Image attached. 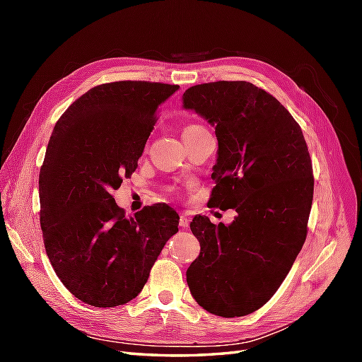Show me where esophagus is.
Instances as JSON below:
<instances>
[{
  "label": "esophagus",
  "instance_id": "34e87169",
  "mask_svg": "<svg viewBox=\"0 0 362 362\" xmlns=\"http://www.w3.org/2000/svg\"><path fill=\"white\" fill-rule=\"evenodd\" d=\"M179 226H180L182 228H187V227L189 226V216H188V214H185V213H182V214H180Z\"/></svg>",
  "mask_w": 362,
  "mask_h": 362
}]
</instances>
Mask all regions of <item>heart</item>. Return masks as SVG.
<instances>
[{
    "mask_svg": "<svg viewBox=\"0 0 362 362\" xmlns=\"http://www.w3.org/2000/svg\"><path fill=\"white\" fill-rule=\"evenodd\" d=\"M199 129H204V126H201V124H189V126H187L185 129H183V134L194 132V130H199ZM183 134H182V135H183Z\"/></svg>",
    "mask_w": 362,
    "mask_h": 362,
    "instance_id": "obj_1",
    "label": "heart"
}]
</instances>
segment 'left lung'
Masks as SVG:
<instances>
[{
	"instance_id": "1",
	"label": "left lung",
	"mask_w": 362,
	"mask_h": 362,
	"mask_svg": "<svg viewBox=\"0 0 362 362\" xmlns=\"http://www.w3.org/2000/svg\"><path fill=\"white\" fill-rule=\"evenodd\" d=\"M183 107L214 126L219 143L211 206L233 209L230 226L194 216L201 253L187 271L196 302L221 317H241L267 303L286 279L308 233L313 163L292 115L245 81L199 83Z\"/></svg>"
}]
</instances>
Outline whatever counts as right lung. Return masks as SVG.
<instances>
[{
    "label": "right lung",
    "instance_id": "obj_1",
    "mask_svg": "<svg viewBox=\"0 0 362 362\" xmlns=\"http://www.w3.org/2000/svg\"><path fill=\"white\" fill-rule=\"evenodd\" d=\"M179 86L101 83L54 126L40 168V226L54 272L81 302L113 308L135 298L179 214L166 204L126 218L112 193L138 166L158 105Z\"/></svg>",
    "mask_w": 362,
    "mask_h": 362
}]
</instances>
